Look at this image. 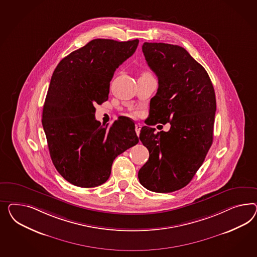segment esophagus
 <instances>
[{
  "instance_id": "1",
  "label": "esophagus",
  "mask_w": 257,
  "mask_h": 257,
  "mask_svg": "<svg viewBox=\"0 0 257 257\" xmlns=\"http://www.w3.org/2000/svg\"><path fill=\"white\" fill-rule=\"evenodd\" d=\"M141 127H142V125L140 124V123H137L136 124V132H137V135L139 136V133H140V130H141Z\"/></svg>"
}]
</instances>
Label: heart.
Here are the masks:
<instances>
[{"label":"heart","instance_id":"obj_1","mask_svg":"<svg viewBox=\"0 0 257 257\" xmlns=\"http://www.w3.org/2000/svg\"><path fill=\"white\" fill-rule=\"evenodd\" d=\"M143 75H148V73H145V74H143Z\"/></svg>","mask_w":257,"mask_h":257}]
</instances>
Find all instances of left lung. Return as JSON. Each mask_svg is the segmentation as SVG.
I'll list each match as a JSON object with an SVG mask.
<instances>
[{
	"label": "left lung",
	"mask_w": 257,
	"mask_h": 257,
	"mask_svg": "<svg viewBox=\"0 0 257 257\" xmlns=\"http://www.w3.org/2000/svg\"><path fill=\"white\" fill-rule=\"evenodd\" d=\"M147 63L158 77L150 117L139 139L150 157L139 171L140 183L155 193L185 187L201 167L213 140L215 92L207 71L177 45L142 46ZM170 122L168 133L155 134L150 124Z\"/></svg>",
	"instance_id": "8db88e82"
}]
</instances>
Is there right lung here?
Instances as JSON below:
<instances>
[{
    "label": "right lung",
    "instance_id": "obj_1",
    "mask_svg": "<svg viewBox=\"0 0 257 257\" xmlns=\"http://www.w3.org/2000/svg\"><path fill=\"white\" fill-rule=\"evenodd\" d=\"M139 42L93 39L63 58L52 75L42 124L54 167L73 185L103 184L115 158L139 143L131 120L102 125L94 117V105L108 99L114 72Z\"/></svg>",
    "mask_w": 257,
    "mask_h": 257
}]
</instances>
